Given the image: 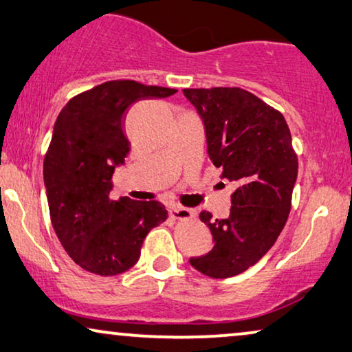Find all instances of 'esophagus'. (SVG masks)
Wrapping results in <instances>:
<instances>
[{
	"label": "esophagus",
	"instance_id": "obj_1",
	"mask_svg": "<svg viewBox=\"0 0 352 352\" xmlns=\"http://www.w3.org/2000/svg\"><path fill=\"white\" fill-rule=\"evenodd\" d=\"M195 210L186 209V207H172L170 209V217L174 220H186V219H192L195 217Z\"/></svg>",
	"mask_w": 352,
	"mask_h": 352
}]
</instances>
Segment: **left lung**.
<instances>
[{
    "label": "left lung",
    "instance_id": "obj_1",
    "mask_svg": "<svg viewBox=\"0 0 352 352\" xmlns=\"http://www.w3.org/2000/svg\"><path fill=\"white\" fill-rule=\"evenodd\" d=\"M206 129L207 153L221 178L234 185L228 219L201 221L214 249L190 263L199 273L225 279L244 273L271 247L289 219L298 160L284 116L241 87L183 89Z\"/></svg>",
    "mask_w": 352,
    "mask_h": 352
}]
</instances>
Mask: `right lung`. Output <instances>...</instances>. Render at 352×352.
Masks as SVG:
<instances>
[{
	"instance_id": "right-lung-1",
	"label": "right lung",
	"mask_w": 352,
	"mask_h": 352,
	"mask_svg": "<svg viewBox=\"0 0 352 352\" xmlns=\"http://www.w3.org/2000/svg\"><path fill=\"white\" fill-rule=\"evenodd\" d=\"M177 91L131 79L108 81L73 97L52 131L44 157L49 214L63 249L76 265L98 276L131 270L151 228L167 219L157 201H113L111 177L131 150L124 113L142 98Z\"/></svg>"
}]
</instances>
